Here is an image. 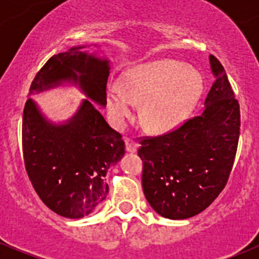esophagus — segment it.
<instances>
[{"label":"esophagus","mask_w":259,"mask_h":259,"mask_svg":"<svg viewBox=\"0 0 259 259\" xmlns=\"http://www.w3.org/2000/svg\"><path fill=\"white\" fill-rule=\"evenodd\" d=\"M138 148H139V145H138V143H135L134 140L125 139V150H126L127 153H135V151L138 150Z\"/></svg>","instance_id":"esophagus-1"}]
</instances>
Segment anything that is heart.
Returning a JSON list of instances; mask_svg holds the SVG:
<instances>
[{
	"label": "heart",
	"instance_id": "obj_1",
	"mask_svg": "<svg viewBox=\"0 0 259 259\" xmlns=\"http://www.w3.org/2000/svg\"><path fill=\"white\" fill-rule=\"evenodd\" d=\"M202 89L197 70L176 60H159L126 72L122 85L110 83L106 104L116 126L133 116L137 104H143L140 119L144 126L155 134H166L184 124Z\"/></svg>",
	"mask_w": 259,
	"mask_h": 259
}]
</instances>
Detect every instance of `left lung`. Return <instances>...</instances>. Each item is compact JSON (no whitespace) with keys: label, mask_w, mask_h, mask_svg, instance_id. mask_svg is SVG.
Wrapping results in <instances>:
<instances>
[{"label":"left lung","mask_w":259,"mask_h":259,"mask_svg":"<svg viewBox=\"0 0 259 259\" xmlns=\"http://www.w3.org/2000/svg\"><path fill=\"white\" fill-rule=\"evenodd\" d=\"M214 83L204 111L174 132L142 142L143 190L150 207L168 219L203 211L226 187L239 139V104L221 62L209 55Z\"/></svg>","instance_id":"1"}]
</instances>
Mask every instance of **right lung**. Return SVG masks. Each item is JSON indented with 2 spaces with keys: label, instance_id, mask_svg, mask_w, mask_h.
Here are the masks:
<instances>
[{
  "label": "right lung",
  "instance_id": "obj_1",
  "mask_svg": "<svg viewBox=\"0 0 259 259\" xmlns=\"http://www.w3.org/2000/svg\"><path fill=\"white\" fill-rule=\"evenodd\" d=\"M85 48L74 46L54 55L30 88L33 95L59 86H75L86 98L76 113L64 121H52L30 98L22 120L28 178L50 209L71 219L89 215L106 199L108 169L125 154L121 135L94 105L106 106L110 60L99 51H83Z\"/></svg>",
  "mask_w": 259,
  "mask_h": 259
}]
</instances>
